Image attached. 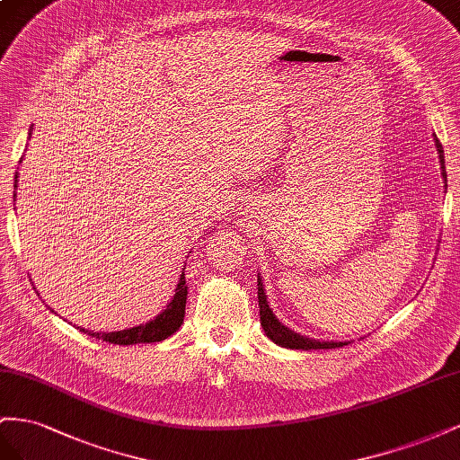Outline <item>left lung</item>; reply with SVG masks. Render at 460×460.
I'll use <instances>...</instances> for the list:
<instances>
[{
  "label": "left lung",
  "instance_id": "8db88e82",
  "mask_svg": "<svg viewBox=\"0 0 460 460\" xmlns=\"http://www.w3.org/2000/svg\"><path fill=\"white\" fill-rule=\"evenodd\" d=\"M436 148L439 154V164H441V177L445 181V190H447V172H445V157H443V148L438 137L434 135ZM264 283H261V278L258 275V306H260V323L264 327V333L268 339H271L275 345L285 347V349H303V350H316V349H335V347H343L347 345V341H316L305 337L300 333H295L293 330L285 327L278 318H275L273 310L268 305V295L264 293Z\"/></svg>",
  "mask_w": 460,
  "mask_h": 460
}]
</instances>
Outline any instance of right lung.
Segmentation results:
<instances>
[{"mask_svg": "<svg viewBox=\"0 0 460 460\" xmlns=\"http://www.w3.org/2000/svg\"><path fill=\"white\" fill-rule=\"evenodd\" d=\"M32 135V127L29 130V138ZM22 162V160H21ZM19 182V173L15 172V189ZM13 199H17V192L13 194ZM185 271L181 273L179 283L175 287V295L169 300L165 310H162L157 316L146 323H140L135 327H128V330L121 332H88L84 327H81L83 333H88L96 339L106 341V343L113 345H137V343H157V341H164L167 337H172L185 320V306H187V293L189 287L185 285ZM36 288V287H34Z\"/></svg>", "mask_w": 460, "mask_h": 460, "instance_id": "1", "label": "right lung"}]
</instances>
